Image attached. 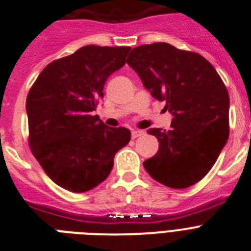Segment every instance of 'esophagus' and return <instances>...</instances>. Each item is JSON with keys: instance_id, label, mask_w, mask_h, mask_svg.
<instances>
[{"instance_id": "34e87169", "label": "esophagus", "mask_w": 251, "mask_h": 251, "mask_svg": "<svg viewBox=\"0 0 251 251\" xmlns=\"http://www.w3.org/2000/svg\"><path fill=\"white\" fill-rule=\"evenodd\" d=\"M143 133H145L143 130H132V138H138V137L142 136Z\"/></svg>"}]
</instances>
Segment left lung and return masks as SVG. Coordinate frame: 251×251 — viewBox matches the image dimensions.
<instances>
[{"instance_id":"8db88e82","label":"left lung","mask_w":251,"mask_h":251,"mask_svg":"<svg viewBox=\"0 0 251 251\" xmlns=\"http://www.w3.org/2000/svg\"><path fill=\"white\" fill-rule=\"evenodd\" d=\"M127 64L153 98L172 113L171 129L151 128L158 152L143 162L153 179L186 188L207 175L229 138V93L214 66L200 54L167 43L130 51Z\"/></svg>"}]
</instances>
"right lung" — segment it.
Masks as SVG:
<instances>
[{
	"mask_svg": "<svg viewBox=\"0 0 251 251\" xmlns=\"http://www.w3.org/2000/svg\"><path fill=\"white\" fill-rule=\"evenodd\" d=\"M129 46L88 45L51 61L26 99L28 145L57 186L81 194L109 176L115 153L130 141L129 129L106 127L99 98L112 73L126 64Z\"/></svg>",
	"mask_w": 251,
	"mask_h": 251,
	"instance_id": "right-lung-1",
	"label": "right lung"
}]
</instances>
